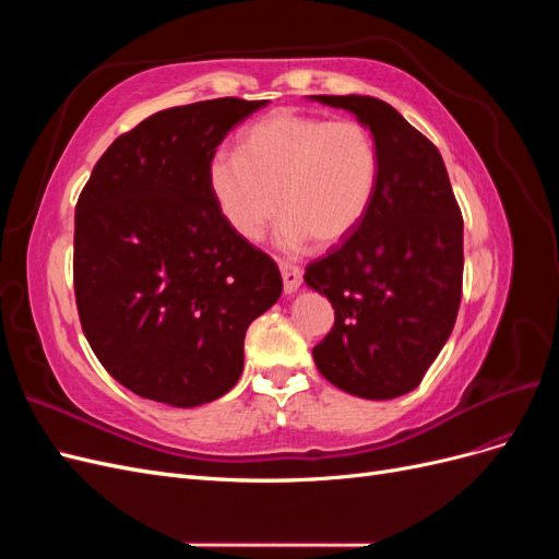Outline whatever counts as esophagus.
<instances>
[{"instance_id":"esophagus-1","label":"esophagus","mask_w":559,"mask_h":559,"mask_svg":"<svg viewBox=\"0 0 559 559\" xmlns=\"http://www.w3.org/2000/svg\"><path fill=\"white\" fill-rule=\"evenodd\" d=\"M280 270H282V280H284V292L286 294L298 292L302 284V270L294 263H282Z\"/></svg>"}]
</instances>
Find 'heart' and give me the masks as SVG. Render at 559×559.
Masks as SVG:
<instances>
[{"instance_id":"heart-1","label":"heart","mask_w":559,"mask_h":559,"mask_svg":"<svg viewBox=\"0 0 559 559\" xmlns=\"http://www.w3.org/2000/svg\"><path fill=\"white\" fill-rule=\"evenodd\" d=\"M380 154L373 132L354 118L280 111L242 132L238 156L214 154L207 183L226 224L259 240L280 207V238L333 247L361 226L378 191Z\"/></svg>"}]
</instances>
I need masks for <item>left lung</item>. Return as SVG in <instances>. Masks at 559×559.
I'll use <instances>...</instances> for the list:
<instances>
[{"mask_svg": "<svg viewBox=\"0 0 559 559\" xmlns=\"http://www.w3.org/2000/svg\"><path fill=\"white\" fill-rule=\"evenodd\" d=\"M373 132L378 191L361 226L306 267L335 310L312 357L331 384L361 399L413 392L443 349L462 302L464 218L438 148L378 97L312 95Z\"/></svg>", "mask_w": 559, "mask_h": 559, "instance_id": "1", "label": "left lung"}]
</instances>
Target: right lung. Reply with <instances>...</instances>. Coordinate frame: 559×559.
<instances>
[{"mask_svg": "<svg viewBox=\"0 0 559 559\" xmlns=\"http://www.w3.org/2000/svg\"><path fill=\"white\" fill-rule=\"evenodd\" d=\"M267 99L144 118L105 151L74 216V296L95 357L142 399L193 408L242 376L245 333L282 294L277 263L226 224L207 165Z\"/></svg>", "mask_w": 559, "mask_h": 559, "instance_id": "1", "label": "right lung"}]
</instances>
